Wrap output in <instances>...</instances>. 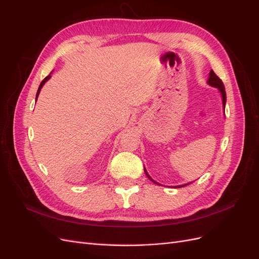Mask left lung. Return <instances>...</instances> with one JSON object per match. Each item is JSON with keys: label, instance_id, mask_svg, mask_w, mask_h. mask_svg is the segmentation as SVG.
<instances>
[{"label": "left lung", "instance_id": "obj_1", "mask_svg": "<svg viewBox=\"0 0 259 259\" xmlns=\"http://www.w3.org/2000/svg\"><path fill=\"white\" fill-rule=\"evenodd\" d=\"M207 84L208 85H210V86H213V88H216V89H218V91H219V93H221V95H222V98H223V108L225 109V107H226V101H227V97H226V91H225V86H224V84H223V82H222V80L219 79V77L215 74V72L213 71V70H210L209 71V76H208V79H207ZM145 168V167H144ZM145 173H146V175H147V177L151 180L152 183H154V184H156V185H160L159 183H156L155 180H153L151 177H150V175H149L148 173H147V170H146V168H145ZM190 184V183H189ZM189 184H185V185H180V186H174V188H180V187H185L186 185H189Z\"/></svg>", "mask_w": 259, "mask_h": 259}]
</instances>
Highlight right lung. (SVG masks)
I'll return each mask as SVG.
<instances>
[{
  "instance_id": "1",
  "label": "right lung",
  "mask_w": 259,
  "mask_h": 259,
  "mask_svg": "<svg viewBox=\"0 0 259 259\" xmlns=\"http://www.w3.org/2000/svg\"><path fill=\"white\" fill-rule=\"evenodd\" d=\"M51 74H52V72L48 75V76H46L45 77V79L41 82V84H40V86H38V90H37V92H36V97H35V100H37V97H38V94H40V92H41V89L43 88V85L46 83V82H48L50 79H51Z\"/></svg>"
}]
</instances>
